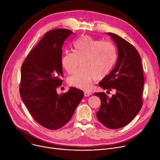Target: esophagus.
Returning <instances> with one entry per match:
<instances>
[{"mask_svg":"<svg viewBox=\"0 0 160 160\" xmlns=\"http://www.w3.org/2000/svg\"><path fill=\"white\" fill-rule=\"evenodd\" d=\"M92 93H91L90 91H84V96L85 97H89L91 95Z\"/></svg>","mask_w":160,"mask_h":160,"instance_id":"34e87169","label":"esophagus"}]
</instances>
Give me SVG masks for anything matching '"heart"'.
Here are the masks:
<instances>
[{"label": "heart", "mask_w": 160, "mask_h": 160, "mask_svg": "<svg viewBox=\"0 0 160 160\" xmlns=\"http://www.w3.org/2000/svg\"><path fill=\"white\" fill-rule=\"evenodd\" d=\"M74 52L67 50L62 59L63 69L69 74V84L81 89H90L92 83L102 80L110 73L117 60L115 45L90 36H85L74 43Z\"/></svg>", "instance_id": "obj_1"}]
</instances>
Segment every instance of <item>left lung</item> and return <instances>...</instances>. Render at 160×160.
<instances>
[{"instance_id": "1", "label": "left lung", "mask_w": 160, "mask_h": 160, "mask_svg": "<svg viewBox=\"0 0 160 160\" xmlns=\"http://www.w3.org/2000/svg\"><path fill=\"white\" fill-rule=\"evenodd\" d=\"M115 42L118 58L113 69L98 83L107 93L114 89L111 98L104 93H95L101 102L97 112L98 120L106 127L118 129L127 125L140 111L144 74L141 57L136 48L115 33L108 32Z\"/></svg>"}]
</instances>
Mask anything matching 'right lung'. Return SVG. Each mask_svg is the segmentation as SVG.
Wrapping results in <instances>:
<instances>
[{
  "label": "right lung",
  "mask_w": 160,
  "mask_h": 160,
  "mask_svg": "<svg viewBox=\"0 0 160 160\" xmlns=\"http://www.w3.org/2000/svg\"><path fill=\"white\" fill-rule=\"evenodd\" d=\"M72 33L65 28L47 32L21 66V97L33 118L49 130H58L68 122L83 97L82 90L72 87L61 95L56 91L63 77L62 47Z\"/></svg>",
  "instance_id": "right-lung-1"
}]
</instances>
